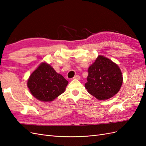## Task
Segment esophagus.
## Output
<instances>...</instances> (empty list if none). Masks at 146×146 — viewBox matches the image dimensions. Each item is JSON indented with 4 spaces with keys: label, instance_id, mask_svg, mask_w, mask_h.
Listing matches in <instances>:
<instances>
[{
    "label": "esophagus",
    "instance_id": "1",
    "mask_svg": "<svg viewBox=\"0 0 146 146\" xmlns=\"http://www.w3.org/2000/svg\"><path fill=\"white\" fill-rule=\"evenodd\" d=\"M73 78H74V79H77V80H80V76H78V75H77V76H74Z\"/></svg>",
    "mask_w": 146,
    "mask_h": 146
}]
</instances>
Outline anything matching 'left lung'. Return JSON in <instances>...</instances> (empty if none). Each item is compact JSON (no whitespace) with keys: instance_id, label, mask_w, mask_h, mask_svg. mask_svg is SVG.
<instances>
[{"instance_id":"1","label":"left lung","mask_w":146,"mask_h":146,"mask_svg":"<svg viewBox=\"0 0 146 146\" xmlns=\"http://www.w3.org/2000/svg\"><path fill=\"white\" fill-rule=\"evenodd\" d=\"M122 84V72L111 60L99 55L88 68V92L99 100H106L116 94Z\"/></svg>"}]
</instances>
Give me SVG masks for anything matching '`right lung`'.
<instances>
[{"label": "right lung", "mask_w": 146, "mask_h": 146, "mask_svg": "<svg viewBox=\"0 0 146 146\" xmlns=\"http://www.w3.org/2000/svg\"><path fill=\"white\" fill-rule=\"evenodd\" d=\"M68 82L45 63L31 74L27 86L32 94L43 102L54 100L64 91Z\"/></svg>", "instance_id": "obj_1"}]
</instances>
